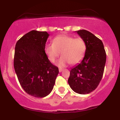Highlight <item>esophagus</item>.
Here are the masks:
<instances>
[{
	"label": "esophagus",
	"instance_id": "obj_1",
	"mask_svg": "<svg viewBox=\"0 0 120 120\" xmlns=\"http://www.w3.org/2000/svg\"><path fill=\"white\" fill-rule=\"evenodd\" d=\"M63 71V69H62V68H59V72H61L62 71Z\"/></svg>",
	"mask_w": 120,
	"mask_h": 120
}]
</instances>
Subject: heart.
Returning a JSON list of instances; mask_svg holds the SVG:
<instances>
[{
    "label": "heart",
    "instance_id": "obj_1",
    "mask_svg": "<svg viewBox=\"0 0 120 120\" xmlns=\"http://www.w3.org/2000/svg\"><path fill=\"white\" fill-rule=\"evenodd\" d=\"M86 51L85 41L81 38H74L67 35H60L53 39V44H47L45 51L49 60L54 63L60 55L61 57L56 65L60 68L66 67L68 64H76L83 59Z\"/></svg>",
    "mask_w": 120,
    "mask_h": 120
}]
</instances>
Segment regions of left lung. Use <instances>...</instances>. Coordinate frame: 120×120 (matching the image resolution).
Returning a JSON list of instances; mask_svg holds the SVG:
<instances>
[{"label":"left lung","mask_w":120,"mask_h":120,"mask_svg":"<svg viewBox=\"0 0 120 120\" xmlns=\"http://www.w3.org/2000/svg\"><path fill=\"white\" fill-rule=\"evenodd\" d=\"M86 45L83 60L70 71L68 83L75 93L87 94L95 90L102 78L106 53L102 41L86 30L76 31Z\"/></svg>","instance_id":"obj_1"}]
</instances>
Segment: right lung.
Instances as JSON below:
<instances>
[{"label": "right lung", "instance_id": "1", "mask_svg": "<svg viewBox=\"0 0 120 120\" xmlns=\"http://www.w3.org/2000/svg\"><path fill=\"white\" fill-rule=\"evenodd\" d=\"M49 34L32 30L16 43L14 68L25 91L35 98L47 96L53 88L59 69L49 61L45 51Z\"/></svg>", "mask_w": 120, "mask_h": 120}]
</instances>
